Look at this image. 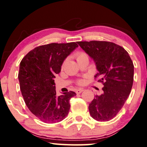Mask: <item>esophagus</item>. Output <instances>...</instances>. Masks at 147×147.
<instances>
[{
    "instance_id": "1",
    "label": "esophagus",
    "mask_w": 147,
    "mask_h": 147,
    "mask_svg": "<svg viewBox=\"0 0 147 147\" xmlns=\"http://www.w3.org/2000/svg\"><path fill=\"white\" fill-rule=\"evenodd\" d=\"M84 89H82V88H78V89H76V94H80L81 93V92L83 91Z\"/></svg>"
}]
</instances>
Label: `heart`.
Listing matches in <instances>:
<instances>
[{
  "mask_svg": "<svg viewBox=\"0 0 147 147\" xmlns=\"http://www.w3.org/2000/svg\"><path fill=\"white\" fill-rule=\"evenodd\" d=\"M74 57H75L76 61H78V60H79L80 59H82V58H88V55L85 52H83V51H78V52H76L75 53V55H74ZM65 63L66 61H64L63 65H62V68L65 67ZM84 80L83 79H78L77 80V82H76V83L79 84V85H82V84H84Z\"/></svg>",
  "mask_w": 147,
  "mask_h": 147,
  "instance_id": "heart-1",
  "label": "heart"
}]
</instances>
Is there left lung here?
<instances>
[{"label":"left lung","mask_w":147,"mask_h":147,"mask_svg":"<svg viewBox=\"0 0 147 147\" xmlns=\"http://www.w3.org/2000/svg\"><path fill=\"white\" fill-rule=\"evenodd\" d=\"M78 45L92 58L98 73L94 76L102 82L103 92L89 104L90 115L98 121H109L123 108L131 91L134 65L123 47L109 41H79Z\"/></svg>","instance_id":"obj_1"}]
</instances>
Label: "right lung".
Returning <instances> with one entry per match:
<instances>
[{"mask_svg": "<svg viewBox=\"0 0 147 147\" xmlns=\"http://www.w3.org/2000/svg\"><path fill=\"white\" fill-rule=\"evenodd\" d=\"M78 47L74 42L41 45L20 62L18 77L24 100L30 112L44 123H58L69 114V100L76 93L69 91L57 96L54 78L61 72L64 60Z\"/></svg>", "mask_w": 147, "mask_h": 147, "instance_id": "add662e5", "label": "right lung"}]
</instances>
